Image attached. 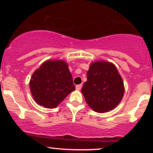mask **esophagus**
<instances>
[{"mask_svg":"<svg viewBox=\"0 0 153 153\" xmlns=\"http://www.w3.org/2000/svg\"><path fill=\"white\" fill-rule=\"evenodd\" d=\"M82 88V84H80V85H76V90L80 91Z\"/></svg>","mask_w":153,"mask_h":153,"instance_id":"1","label":"esophagus"}]
</instances>
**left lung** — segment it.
<instances>
[{
	"mask_svg": "<svg viewBox=\"0 0 153 153\" xmlns=\"http://www.w3.org/2000/svg\"><path fill=\"white\" fill-rule=\"evenodd\" d=\"M124 93L122 78L113 63L106 61L91 63L82 94L93 110L99 113L112 110L122 101Z\"/></svg>",
	"mask_w": 153,
	"mask_h": 153,
	"instance_id": "left-lung-1",
	"label": "left lung"
}]
</instances>
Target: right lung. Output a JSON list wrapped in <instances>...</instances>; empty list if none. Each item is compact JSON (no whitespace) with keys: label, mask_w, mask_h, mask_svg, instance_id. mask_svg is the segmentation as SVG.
I'll return each instance as SVG.
<instances>
[{"label":"right lung","mask_w":153,"mask_h":153,"mask_svg":"<svg viewBox=\"0 0 153 153\" xmlns=\"http://www.w3.org/2000/svg\"><path fill=\"white\" fill-rule=\"evenodd\" d=\"M68 64L63 60H47L34 71L29 82L33 99L47 108L57 107L75 86Z\"/></svg>","instance_id":"add662e5"}]
</instances>
